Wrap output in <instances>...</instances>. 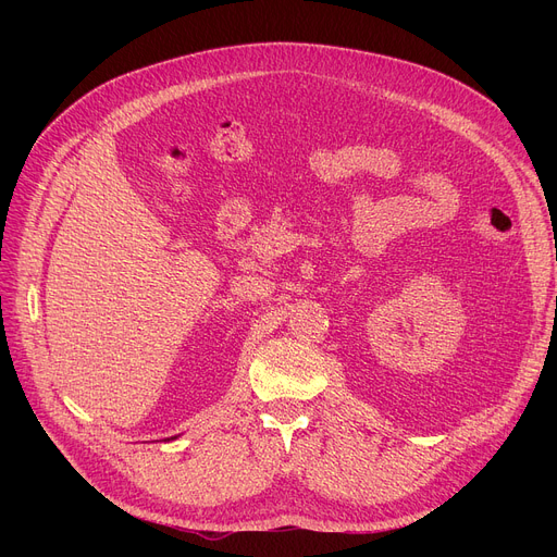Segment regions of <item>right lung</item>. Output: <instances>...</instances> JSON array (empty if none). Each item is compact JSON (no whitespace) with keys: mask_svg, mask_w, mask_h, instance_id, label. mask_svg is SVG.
Wrapping results in <instances>:
<instances>
[{"mask_svg":"<svg viewBox=\"0 0 557 557\" xmlns=\"http://www.w3.org/2000/svg\"><path fill=\"white\" fill-rule=\"evenodd\" d=\"M175 437H178V435H173V437H166V441H175Z\"/></svg>","mask_w":557,"mask_h":557,"instance_id":"obj_1","label":"right lung"}]
</instances>
